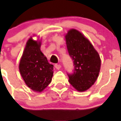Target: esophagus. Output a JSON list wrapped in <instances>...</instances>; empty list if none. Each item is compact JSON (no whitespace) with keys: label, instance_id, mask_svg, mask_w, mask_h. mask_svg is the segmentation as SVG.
<instances>
[{"label":"esophagus","instance_id":"obj_1","mask_svg":"<svg viewBox=\"0 0 121 121\" xmlns=\"http://www.w3.org/2000/svg\"><path fill=\"white\" fill-rule=\"evenodd\" d=\"M55 67H56V68L57 69V70H59L60 68H61V65H60V64H56Z\"/></svg>","mask_w":121,"mask_h":121}]
</instances>
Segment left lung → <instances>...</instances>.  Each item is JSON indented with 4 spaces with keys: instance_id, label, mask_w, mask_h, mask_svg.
<instances>
[{
    "instance_id": "8db88e82",
    "label": "left lung",
    "mask_w": 121,
    "mask_h": 121,
    "mask_svg": "<svg viewBox=\"0 0 121 121\" xmlns=\"http://www.w3.org/2000/svg\"><path fill=\"white\" fill-rule=\"evenodd\" d=\"M65 38L74 65V73L68 74V81L77 91H85L98 79L101 65L100 56L90 40L76 29L69 30Z\"/></svg>"
}]
</instances>
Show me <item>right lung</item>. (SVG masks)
<instances>
[{
  "label": "right lung",
  "mask_w": 121,
  "mask_h": 121,
  "mask_svg": "<svg viewBox=\"0 0 121 121\" xmlns=\"http://www.w3.org/2000/svg\"><path fill=\"white\" fill-rule=\"evenodd\" d=\"M41 39L30 37L26 42L19 62L21 76L28 87L40 93L50 84L53 76V65L49 64L40 50Z\"/></svg>",
  "instance_id": "right-lung-1"
}]
</instances>
